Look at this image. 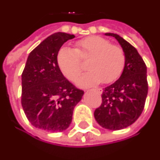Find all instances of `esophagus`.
Instances as JSON below:
<instances>
[{
  "label": "esophagus",
  "mask_w": 160,
  "mask_h": 160,
  "mask_svg": "<svg viewBox=\"0 0 160 160\" xmlns=\"http://www.w3.org/2000/svg\"><path fill=\"white\" fill-rule=\"evenodd\" d=\"M93 91L97 92L98 93H99V94H101L102 93V92H103V90L101 89V88H95V89H92Z\"/></svg>",
  "instance_id": "esophagus-1"
}]
</instances>
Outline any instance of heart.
<instances>
[{
    "instance_id": "obj_1",
    "label": "heart",
    "mask_w": 160,
    "mask_h": 160,
    "mask_svg": "<svg viewBox=\"0 0 160 160\" xmlns=\"http://www.w3.org/2000/svg\"><path fill=\"white\" fill-rule=\"evenodd\" d=\"M77 47V49L68 46L61 47L57 53L56 61L63 75L72 80L81 68L80 57H91L88 64V69L91 70L77 77L78 86L90 87L101 81L111 83L122 73L126 64L125 53L121 48L112 45L107 39L90 36L78 41Z\"/></svg>"
}]
</instances>
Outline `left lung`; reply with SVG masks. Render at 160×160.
I'll use <instances>...</instances> for the list:
<instances>
[{"instance_id": "8db88e82", "label": "left lung", "mask_w": 160, "mask_h": 160, "mask_svg": "<svg viewBox=\"0 0 160 160\" xmlns=\"http://www.w3.org/2000/svg\"><path fill=\"white\" fill-rule=\"evenodd\" d=\"M105 35L118 41L125 53L126 64L119 80L104 89L102 104L94 111V118L105 129L120 130L133 124L142 113L148 92L146 66L129 42L116 33Z\"/></svg>"}]
</instances>
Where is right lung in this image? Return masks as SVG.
<instances>
[{
    "label": "right lung",
    "instance_id": "obj_1",
    "mask_svg": "<svg viewBox=\"0 0 160 160\" xmlns=\"http://www.w3.org/2000/svg\"><path fill=\"white\" fill-rule=\"evenodd\" d=\"M73 34H51L29 53L22 74V105L33 127L62 132L70 126L74 107L84 92L62 74L57 65L58 51Z\"/></svg>",
    "mask_w": 160,
    "mask_h": 160
}]
</instances>
